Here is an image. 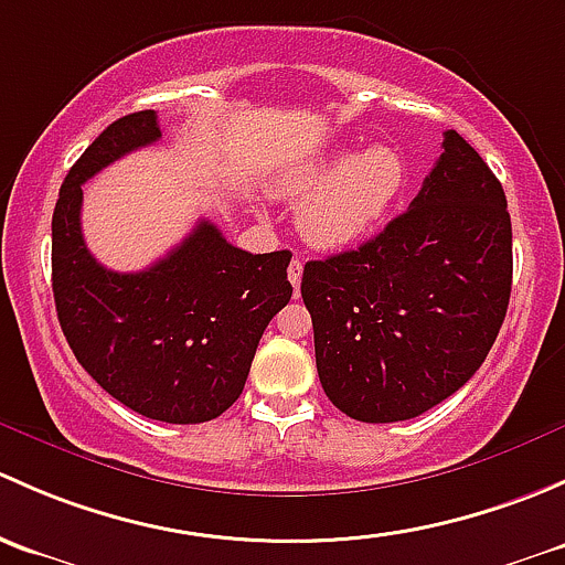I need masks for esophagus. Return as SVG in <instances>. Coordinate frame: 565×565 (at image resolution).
I'll use <instances>...</instances> for the list:
<instances>
[{
  "label": "esophagus",
  "mask_w": 565,
  "mask_h": 565,
  "mask_svg": "<svg viewBox=\"0 0 565 565\" xmlns=\"http://www.w3.org/2000/svg\"><path fill=\"white\" fill-rule=\"evenodd\" d=\"M301 271H305V264H301V258L290 260V266H288V280H290V285H294V290H299V285H301Z\"/></svg>",
  "instance_id": "1"
}]
</instances>
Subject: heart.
<instances>
[{
    "label": "heart",
    "instance_id": "1",
    "mask_svg": "<svg viewBox=\"0 0 565 565\" xmlns=\"http://www.w3.org/2000/svg\"><path fill=\"white\" fill-rule=\"evenodd\" d=\"M408 184V162L399 149H334L280 171L271 182L280 198L301 201L296 223L318 249H345L375 234Z\"/></svg>",
    "mask_w": 565,
    "mask_h": 565
}]
</instances>
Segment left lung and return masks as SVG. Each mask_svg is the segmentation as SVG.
<instances>
[{
	"label": "left lung",
	"instance_id": "obj_1",
	"mask_svg": "<svg viewBox=\"0 0 565 565\" xmlns=\"http://www.w3.org/2000/svg\"><path fill=\"white\" fill-rule=\"evenodd\" d=\"M511 296V217L457 130L408 212L362 247L307 260L301 299L326 397L367 424L405 422L462 388Z\"/></svg>",
	"mask_w": 565,
	"mask_h": 565
}]
</instances>
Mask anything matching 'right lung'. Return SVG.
<instances>
[{
	"label": "right lung",
	"instance_id": "right-lung-1",
	"mask_svg": "<svg viewBox=\"0 0 565 565\" xmlns=\"http://www.w3.org/2000/svg\"><path fill=\"white\" fill-rule=\"evenodd\" d=\"M160 141L154 110L108 125L62 182L51 223L60 326L78 364L121 405L154 422H212L239 399L255 348L290 301L288 249L253 255L201 220L143 271L97 264L81 234V184Z\"/></svg>",
	"mask_w": 565,
	"mask_h": 565
}]
</instances>
